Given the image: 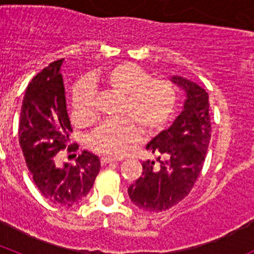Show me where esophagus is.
Returning <instances> with one entry per match:
<instances>
[{
    "label": "esophagus",
    "instance_id": "1",
    "mask_svg": "<svg viewBox=\"0 0 254 254\" xmlns=\"http://www.w3.org/2000/svg\"><path fill=\"white\" fill-rule=\"evenodd\" d=\"M120 159H116V158H112V156H102L100 158V163L103 164V165H105V164L108 163H112V161H118Z\"/></svg>",
    "mask_w": 254,
    "mask_h": 254
}]
</instances>
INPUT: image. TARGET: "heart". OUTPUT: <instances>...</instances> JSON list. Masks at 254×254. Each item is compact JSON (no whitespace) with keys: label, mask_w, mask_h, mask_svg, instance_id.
Masks as SVG:
<instances>
[{"label":"heart","mask_w":254,"mask_h":254,"mask_svg":"<svg viewBox=\"0 0 254 254\" xmlns=\"http://www.w3.org/2000/svg\"><path fill=\"white\" fill-rule=\"evenodd\" d=\"M95 85L123 96L120 112L123 120L103 123L87 140L93 151L111 156H121L132 143L140 141L142 129L146 133L161 131L172 120L178 103L177 87L172 81L150 77L138 64L122 62L75 85L71 108L77 122L89 123L96 117Z\"/></svg>","instance_id":"b5f03b06"}]
</instances>
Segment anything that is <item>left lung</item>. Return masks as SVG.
Instances as JSON below:
<instances>
[{"mask_svg":"<svg viewBox=\"0 0 254 254\" xmlns=\"http://www.w3.org/2000/svg\"><path fill=\"white\" fill-rule=\"evenodd\" d=\"M172 81L186 90L185 109L170 128L147 143L146 149L159 155L160 165L143 161L142 174L128 187L132 202L147 212L168 210L188 196L201 174L211 138L208 94L179 76Z\"/></svg>","mask_w":254,"mask_h":254,"instance_id":"8db88e82","label":"left lung"}]
</instances>
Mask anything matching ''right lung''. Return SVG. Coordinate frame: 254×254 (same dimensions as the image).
Returning <instances> with one entry per match:
<instances>
[{
	"mask_svg": "<svg viewBox=\"0 0 254 254\" xmlns=\"http://www.w3.org/2000/svg\"><path fill=\"white\" fill-rule=\"evenodd\" d=\"M62 62L49 64L29 82L20 113L19 143L42 194L56 205L73 206L90 192L100 161L91 152L82 151L75 165H56L55 156L66 149L72 132L60 72ZM76 150L77 146H68L67 151Z\"/></svg>",
	"mask_w": 254,
	"mask_h": 254,
	"instance_id": "1",
	"label": "right lung"
}]
</instances>
